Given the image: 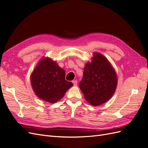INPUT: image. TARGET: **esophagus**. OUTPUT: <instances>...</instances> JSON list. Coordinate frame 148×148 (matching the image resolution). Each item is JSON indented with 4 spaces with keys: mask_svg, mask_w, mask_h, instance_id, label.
<instances>
[{
    "mask_svg": "<svg viewBox=\"0 0 148 148\" xmlns=\"http://www.w3.org/2000/svg\"><path fill=\"white\" fill-rule=\"evenodd\" d=\"M72 83H73L74 86H77V80H73V81H72Z\"/></svg>",
    "mask_w": 148,
    "mask_h": 148,
    "instance_id": "34e87169",
    "label": "esophagus"
}]
</instances>
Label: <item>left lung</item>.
I'll return each instance as SVG.
<instances>
[{
	"mask_svg": "<svg viewBox=\"0 0 148 148\" xmlns=\"http://www.w3.org/2000/svg\"><path fill=\"white\" fill-rule=\"evenodd\" d=\"M117 86V76L112 65L99 52H94L84 66L79 87L91 105L100 106L112 97Z\"/></svg>",
	"mask_w": 148,
	"mask_h": 148,
	"instance_id": "1",
	"label": "left lung"
}]
</instances>
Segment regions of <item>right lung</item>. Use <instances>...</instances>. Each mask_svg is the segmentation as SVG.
Instances as JSON below:
<instances>
[{
  "label": "right lung",
  "mask_w": 148,
  "mask_h": 148,
  "mask_svg": "<svg viewBox=\"0 0 148 148\" xmlns=\"http://www.w3.org/2000/svg\"><path fill=\"white\" fill-rule=\"evenodd\" d=\"M35 95L44 101L56 103L63 98L73 84L65 80V71L48 57L40 59L30 75Z\"/></svg>",
  "instance_id": "1"
}]
</instances>
